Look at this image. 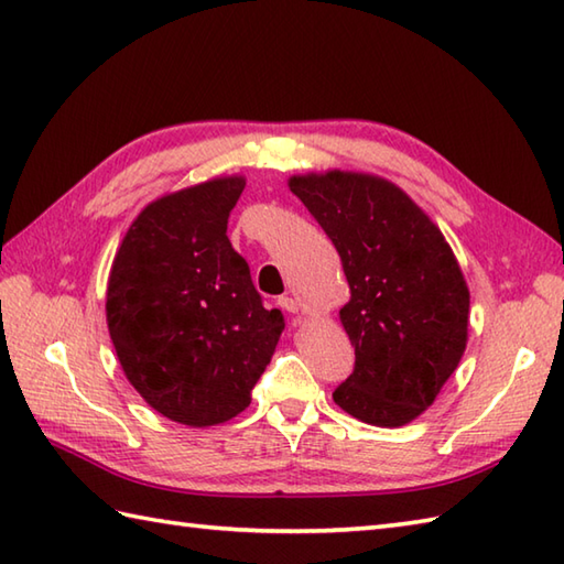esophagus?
I'll list each match as a JSON object with an SVG mask.
<instances>
[{
	"label": "esophagus",
	"mask_w": 564,
	"mask_h": 564,
	"mask_svg": "<svg viewBox=\"0 0 564 564\" xmlns=\"http://www.w3.org/2000/svg\"><path fill=\"white\" fill-rule=\"evenodd\" d=\"M279 307L285 310V313H297V307H301V305H297V301H295L293 295H281L279 297Z\"/></svg>",
	"instance_id": "34e87169"
}]
</instances>
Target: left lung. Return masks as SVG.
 <instances>
[{
  "mask_svg": "<svg viewBox=\"0 0 564 564\" xmlns=\"http://www.w3.org/2000/svg\"><path fill=\"white\" fill-rule=\"evenodd\" d=\"M289 186L337 247L351 291L339 317L356 364L334 402L366 424H410L465 351L470 293L458 261L429 215L386 178L334 170Z\"/></svg>",
  "mask_w": 564,
  "mask_h": 564,
  "instance_id": "1",
  "label": "left lung"
}]
</instances>
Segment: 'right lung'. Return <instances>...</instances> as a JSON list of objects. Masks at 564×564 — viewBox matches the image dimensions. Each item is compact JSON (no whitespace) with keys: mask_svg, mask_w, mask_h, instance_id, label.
Instances as JSON below:
<instances>
[{"mask_svg":"<svg viewBox=\"0 0 564 564\" xmlns=\"http://www.w3.org/2000/svg\"><path fill=\"white\" fill-rule=\"evenodd\" d=\"M242 176L152 200L113 259L106 322L142 400L172 422L213 426L247 410L285 327L227 239Z\"/></svg>","mask_w":564,"mask_h":564,"instance_id":"add662e5","label":"right lung"}]
</instances>
